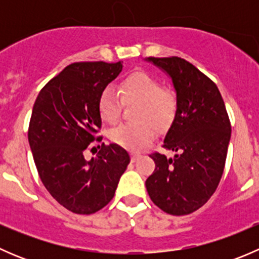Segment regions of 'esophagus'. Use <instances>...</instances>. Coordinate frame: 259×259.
I'll use <instances>...</instances> for the list:
<instances>
[{
	"label": "esophagus",
	"mask_w": 259,
	"mask_h": 259,
	"mask_svg": "<svg viewBox=\"0 0 259 259\" xmlns=\"http://www.w3.org/2000/svg\"><path fill=\"white\" fill-rule=\"evenodd\" d=\"M139 158H140V154L132 153V161H133V163H135V161H137Z\"/></svg>",
	"instance_id": "obj_1"
}]
</instances>
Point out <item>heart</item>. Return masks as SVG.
Instances as JSON below:
<instances>
[{"label":"heart","mask_w":259,"mask_h":259,"mask_svg":"<svg viewBox=\"0 0 259 259\" xmlns=\"http://www.w3.org/2000/svg\"><path fill=\"white\" fill-rule=\"evenodd\" d=\"M121 100L139 104L137 120L142 122L117 125L110 130L109 137L115 144L130 150H138L154 139L155 129L151 122L156 126H163L173 119L177 110L176 95L161 89L158 80L142 71L125 77L119 86V94L113 88H106L101 93L98 108L104 121L114 124L119 120Z\"/></svg>","instance_id":"1"}]
</instances>
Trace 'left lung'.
Wrapping results in <instances>:
<instances>
[{"instance_id":"obj_1","label":"left lung","mask_w":259,"mask_h":259,"mask_svg":"<svg viewBox=\"0 0 259 259\" xmlns=\"http://www.w3.org/2000/svg\"><path fill=\"white\" fill-rule=\"evenodd\" d=\"M170 76L177 111L163 148L173 158L154 153L155 170L146 179L150 199L171 215L190 214L215 192L231 140V122L215 83L184 59L148 57Z\"/></svg>"}]
</instances>
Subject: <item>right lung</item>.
<instances>
[{"label": "right lung", "mask_w": 259, "mask_h": 259, "mask_svg": "<svg viewBox=\"0 0 259 259\" xmlns=\"http://www.w3.org/2000/svg\"><path fill=\"white\" fill-rule=\"evenodd\" d=\"M122 62H75L42 88L33 104L28 143L41 182L66 209L93 214L113 199L130 156L117 144L83 153L101 127L99 98Z\"/></svg>", "instance_id": "add662e5"}]
</instances>
